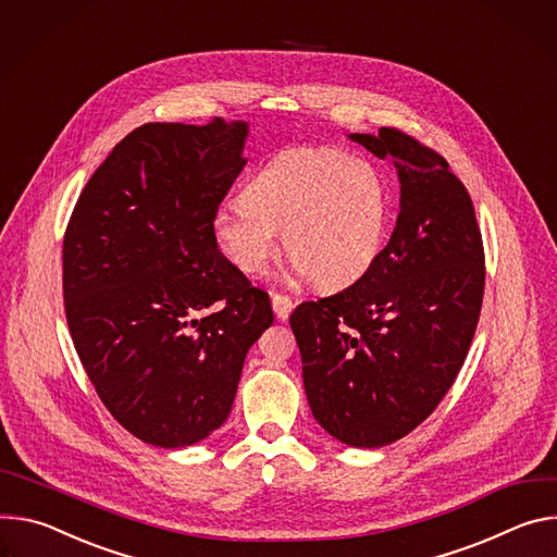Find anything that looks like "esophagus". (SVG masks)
<instances>
[{"mask_svg":"<svg viewBox=\"0 0 557 557\" xmlns=\"http://www.w3.org/2000/svg\"><path fill=\"white\" fill-rule=\"evenodd\" d=\"M272 310L276 314L278 321H285L289 317V312L294 310V300L287 296V294H281V292H274L272 294Z\"/></svg>","mask_w":557,"mask_h":557,"instance_id":"esophagus-1","label":"esophagus"}]
</instances>
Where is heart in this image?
I'll return each mask as SVG.
<instances>
[{
  "label": "heart",
  "mask_w": 557,
  "mask_h": 557,
  "mask_svg": "<svg viewBox=\"0 0 557 557\" xmlns=\"http://www.w3.org/2000/svg\"><path fill=\"white\" fill-rule=\"evenodd\" d=\"M389 193L383 172L336 148L274 154L212 219L214 236L236 268L255 274L278 245L302 276L323 289L356 283L383 250Z\"/></svg>",
  "instance_id": "heart-1"
}]
</instances>
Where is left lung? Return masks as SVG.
<instances>
[{
    "mask_svg": "<svg viewBox=\"0 0 557 557\" xmlns=\"http://www.w3.org/2000/svg\"><path fill=\"white\" fill-rule=\"evenodd\" d=\"M400 178V214L374 265L289 317L312 413L349 447H385L454 385L480 319L484 247L462 181L398 128L349 135Z\"/></svg>",
    "mask_w": 557,
    "mask_h": 557,
    "instance_id": "1",
    "label": "left lung"
}]
</instances>
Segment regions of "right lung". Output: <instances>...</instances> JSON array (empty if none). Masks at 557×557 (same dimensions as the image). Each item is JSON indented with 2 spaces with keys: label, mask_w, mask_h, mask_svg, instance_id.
Returning <instances> with one entry per match:
<instances>
[{
  "label": "right lung",
  "mask_w": 557,
  "mask_h": 557,
  "mask_svg": "<svg viewBox=\"0 0 557 557\" xmlns=\"http://www.w3.org/2000/svg\"><path fill=\"white\" fill-rule=\"evenodd\" d=\"M247 123H144L88 178L64 234L66 321L97 396L148 445L208 438L268 292L219 250L212 219L240 174Z\"/></svg>",
  "instance_id": "add662e5"
}]
</instances>
